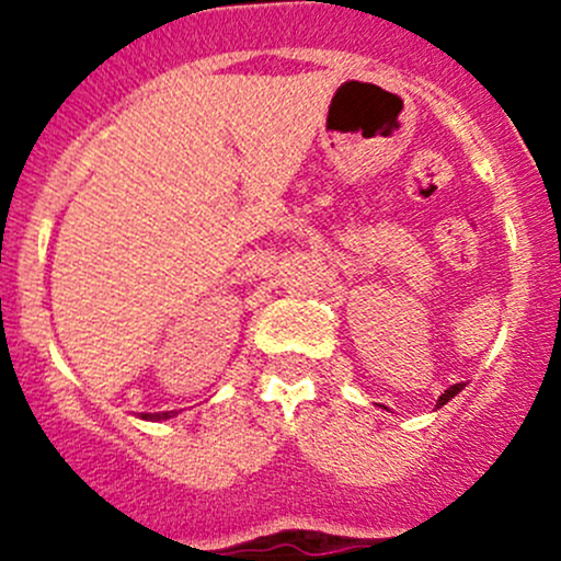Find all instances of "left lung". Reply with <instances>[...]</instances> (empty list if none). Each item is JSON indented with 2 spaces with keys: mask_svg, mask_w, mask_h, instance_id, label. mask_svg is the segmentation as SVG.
Wrapping results in <instances>:
<instances>
[{
  "mask_svg": "<svg viewBox=\"0 0 561 561\" xmlns=\"http://www.w3.org/2000/svg\"><path fill=\"white\" fill-rule=\"evenodd\" d=\"M463 388V382H456V386H450L448 390H445V393L443 396H439V399H437V407H443V404H448V401L450 399H454V396L458 393V390H461Z\"/></svg>",
  "mask_w": 561,
  "mask_h": 561,
  "instance_id": "8db88e82",
  "label": "left lung"
}]
</instances>
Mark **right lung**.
<instances>
[{"label": "right lung", "mask_w": 561, "mask_h": 561, "mask_svg": "<svg viewBox=\"0 0 561 561\" xmlns=\"http://www.w3.org/2000/svg\"><path fill=\"white\" fill-rule=\"evenodd\" d=\"M140 417H146V421H165V417H171V415H168V412H146V415H140Z\"/></svg>", "instance_id": "obj_1"}]
</instances>
